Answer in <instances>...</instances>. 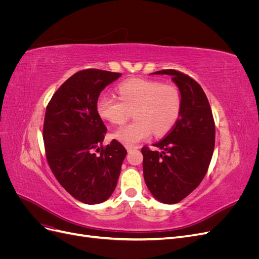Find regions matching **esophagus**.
Wrapping results in <instances>:
<instances>
[{"label": "esophagus", "mask_w": 259, "mask_h": 259, "mask_svg": "<svg viewBox=\"0 0 259 259\" xmlns=\"http://www.w3.org/2000/svg\"><path fill=\"white\" fill-rule=\"evenodd\" d=\"M125 148H126V150L130 152V151H132V150H134V149H138L139 147H137V146H125Z\"/></svg>", "instance_id": "esophagus-1"}]
</instances>
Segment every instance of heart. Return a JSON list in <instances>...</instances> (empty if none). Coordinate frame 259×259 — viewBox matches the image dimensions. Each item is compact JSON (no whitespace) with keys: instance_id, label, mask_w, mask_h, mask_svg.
Here are the masks:
<instances>
[{"instance_id":"b5f03b06","label":"heart","mask_w":259,"mask_h":259,"mask_svg":"<svg viewBox=\"0 0 259 259\" xmlns=\"http://www.w3.org/2000/svg\"><path fill=\"white\" fill-rule=\"evenodd\" d=\"M119 98L100 95L96 110L100 117L115 125L126 122L130 110L134 119L114 132L113 136L125 145H135L150 137L152 132L161 136L174 126L182 109V95L175 85L160 81L131 79L117 88Z\"/></svg>"}]
</instances>
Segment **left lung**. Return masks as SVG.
I'll return each mask as SVG.
<instances>
[{"label":"left lung","mask_w":259,"mask_h":259,"mask_svg":"<svg viewBox=\"0 0 259 259\" xmlns=\"http://www.w3.org/2000/svg\"><path fill=\"white\" fill-rule=\"evenodd\" d=\"M152 74H167L179 89L182 109L166 136L144 146L143 168L148 189L162 203L175 204L191 193L204 178L215 147V122L208 99L191 76L174 69Z\"/></svg>","instance_id":"left-lung-1"}]
</instances>
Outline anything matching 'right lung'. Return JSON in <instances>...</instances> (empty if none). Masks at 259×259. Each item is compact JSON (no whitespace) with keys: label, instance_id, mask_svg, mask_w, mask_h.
I'll return each mask as SVG.
<instances>
[{"label":"right lung","instance_id":"add662e5","mask_svg":"<svg viewBox=\"0 0 259 259\" xmlns=\"http://www.w3.org/2000/svg\"><path fill=\"white\" fill-rule=\"evenodd\" d=\"M121 75L82 70L55 92L46 107L43 140L49 165L65 190L86 204L109 199L126 155L115 139L103 146L107 127L96 110L101 91Z\"/></svg>","mask_w":259,"mask_h":259}]
</instances>
